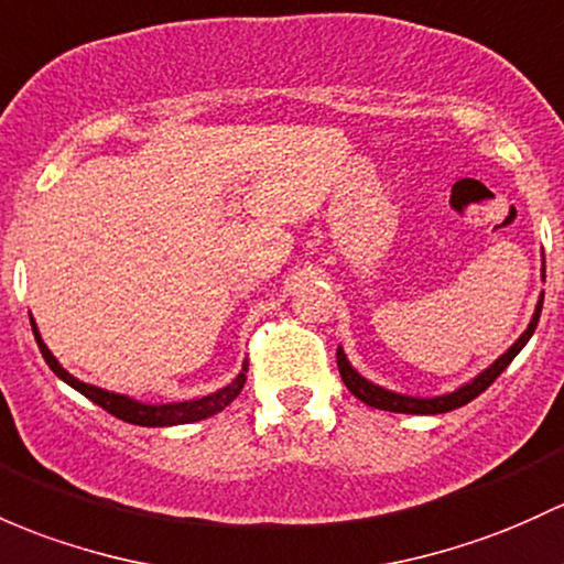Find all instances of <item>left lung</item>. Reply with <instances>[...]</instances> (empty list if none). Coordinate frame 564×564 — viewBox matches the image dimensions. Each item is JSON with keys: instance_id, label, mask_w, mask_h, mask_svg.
I'll list each match as a JSON object with an SVG mask.
<instances>
[{"instance_id": "obj_1", "label": "left lung", "mask_w": 564, "mask_h": 564, "mask_svg": "<svg viewBox=\"0 0 564 564\" xmlns=\"http://www.w3.org/2000/svg\"><path fill=\"white\" fill-rule=\"evenodd\" d=\"M543 280H546V269H543ZM541 308H543V295H541V299H538L535 314H532L530 325H527V330L517 338V341H513V347L508 349L506 355H500L498 360L492 362V366L484 368V371L478 373L476 379H470L468 384L457 387V390H454V392H446V395L414 398V395H401V392L384 390V387L373 384V381H368L366 377H360V373H357L355 368L349 366L347 355H344L341 347L336 349L338 373H341V379H344V384H347V390L352 392L355 398H360V401L366 403V405H373V409L395 411V414H446V411L459 409V405L470 403V401H474V398L481 395V392L487 390V387L492 384V381L498 379L502 371H506L508 362H511L513 357L522 352V347H524L527 341H530L532 333H535L538 319H541Z\"/></svg>"}]
</instances>
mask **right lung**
<instances>
[{"label":"right lung","mask_w":564,"mask_h":564,"mask_svg":"<svg viewBox=\"0 0 564 564\" xmlns=\"http://www.w3.org/2000/svg\"><path fill=\"white\" fill-rule=\"evenodd\" d=\"M32 330H34V338H37V347H40L42 357H45V362L51 366V371L56 373L58 379H64L66 384L75 387V390L80 392V395H86L88 401H94L96 405H101L105 411H110V414L118 416V420L131 422V425L169 427V425H187V422L207 420V416L226 409L228 403H234V398L239 395L241 387H245V381H247V360H245L239 377H236L231 384L223 387V390L209 392V395L196 398V401H183V403H159V405L142 403V401H134V398H129V395H118V392L101 390V387L86 384V381L75 379L69 371H66V368H62V362L53 357L51 349L45 347V341H42V336H40L37 325H34V319H32Z\"/></svg>","instance_id":"right-lung-1"}]
</instances>
